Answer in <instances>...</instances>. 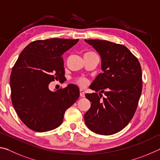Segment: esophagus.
<instances>
[{
    "mask_svg": "<svg viewBox=\"0 0 160 160\" xmlns=\"http://www.w3.org/2000/svg\"><path fill=\"white\" fill-rule=\"evenodd\" d=\"M80 96L81 97H85V91L83 90H80Z\"/></svg>",
    "mask_w": 160,
    "mask_h": 160,
    "instance_id": "1",
    "label": "esophagus"
}]
</instances>
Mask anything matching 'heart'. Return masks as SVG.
I'll use <instances>...</instances> for the list:
<instances>
[{
    "label": "heart",
    "mask_w": 160,
    "mask_h": 160,
    "mask_svg": "<svg viewBox=\"0 0 160 160\" xmlns=\"http://www.w3.org/2000/svg\"><path fill=\"white\" fill-rule=\"evenodd\" d=\"M94 52L92 51H88V52H87L85 54L87 53H93ZM75 82H76L78 85L80 86V87H85L88 84V80L87 79L85 78H77L76 80H75Z\"/></svg>",
    "instance_id": "obj_1"
}]
</instances>
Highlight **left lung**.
<instances>
[{
    "mask_svg": "<svg viewBox=\"0 0 160 160\" xmlns=\"http://www.w3.org/2000/svg\"><path fill=\"white\" fill-rule=\"evenodd\" d=\"M99 53L102 70L85 94L91 107L84 120L90 131L100 135L116 133L133 117L142 92L141 66L138 58L122 44L100 39H85ZM105 95L101 100L102 93Z\"/></svg>",
    "mask_w": 160,
    "mask_h": 160,
    "instance_id": "8db88e82",
    "label": "left lung"
}]
</instances>
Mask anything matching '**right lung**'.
Returning <instances> with one entry per match:
<instances>
[{"label":"right lung","mask_w":160,"mask_h":160,"mask_svg":"<svg viewBox=\"0 0 160 160\" xmlns=\"http://www.w3.org/2000/svg\"><path fill=\"white\" fill-rule=\"evenodd\" d=\"M79 39L37 40L22 51L12 68L10 85L13 107L32 131L46 132L63 122L65 112L80 96L76 85L51 92L48 85L65 77L62 55Z\"/></svg>","instance_id":"right-lung-1"}]
</instances>
